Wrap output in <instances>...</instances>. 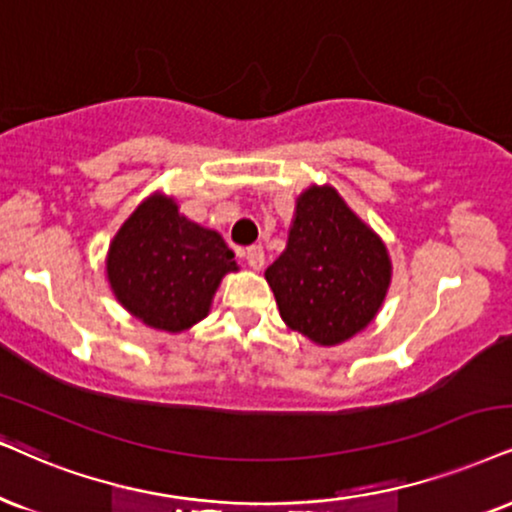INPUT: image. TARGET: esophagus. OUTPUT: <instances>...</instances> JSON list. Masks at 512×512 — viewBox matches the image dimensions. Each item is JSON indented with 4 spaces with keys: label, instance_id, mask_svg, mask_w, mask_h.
Returning <instances> with one entry per match:
<instances>
[{
    "label": "esophagus",
    "instance_id": "esophagus-1",
    "mask_svg": "<svg viewBox=\"0 0 512 512\" xmlns=\"http://www.w3.org/2000/svg\"><path fill=\"white\" fill-rule=\"evenodd\" d=\"M244 258H246V263H249L251 270H261L263 263H266V254H263L261 246H256V244L249 246V249L244 251Z\"/></svg>",
    "mask_w": 512,
    "mask_h": 512
}]
</instances>
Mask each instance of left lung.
Returning a JSON list of instances; mask_svg holds the SVG:
<instances>
[{"label":"left lung","instance_id":"obj_1","mask_svg":"<svg viewBox=\"0 0 512 512\" xmlns=\"http://www.w3.org/2000/svg\"><path fill=\"white\" fill-rule=\"evenodd\" d=\"M266 280L289 330L337 346L380 313L391 285L387 244L332 185L299 194L287 246Z\"/></svg>","mask_w":512,"mask_h":512}]
</instances>
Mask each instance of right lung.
Segmentation results:
<instances>
[{"label": "right lung", "instance_id": "add662e5", "mask_svg": "<svg viewBox=\"0 0 512 512\" xmlns=\"http://www.w3.org/2000/svg\"><path fill=\"white\" fill-rule=\"evenodd\" d=\"M239 266L216 230L182 216L175 197L149 194L106 254V280L132 318L180 334L204 320L227 273Z\"/></svg>", "mask_w": 512, "mask_h": 512}]
</instances>
